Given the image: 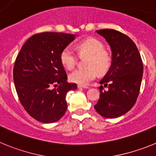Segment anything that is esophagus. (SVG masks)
<instances>
[{
  "label": "esophagus",
  "instance_id": "1",
  "mask_svg": "<svg viewBox=\"0 0 156 156\" xmlns=\"http://www.w3.org/2000/svg\"><path fill=\"white\" fill-rule=\"evenodd\" d=\"M78 88H88V87L87 86H83V85H78Z\"/></svg>",
  "mask_w": 156,
  "mask_h": 156
}]
</instances>
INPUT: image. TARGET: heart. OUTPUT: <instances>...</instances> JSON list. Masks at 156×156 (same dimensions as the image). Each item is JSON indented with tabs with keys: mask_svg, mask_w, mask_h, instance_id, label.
<instances>
[{
	"mask_svg": "<svg viewBox=\"0 0 156 156\" xmlns=\"http://www.w3.org/2000/svg\"><path fill=\"white\" fill-rule=\"evenodd\" d=\"M76 51L81 57L87 56L85 66L69 74L70 81L77 84L85 86L94 79L97 73L104 75L111 67L112 56L105 49V45L99 40L90 37L80 41L76 46ZM60 61L65 68L72 70L76 64V56L70 47L63 48L60 53Z\"/></svg>",
	"mask_w": 156,
	"mask_h": 156,
	"instance_id": "1",
	"label": "heart"
}]
</instances>
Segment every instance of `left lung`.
<instances>
[{
  "mask_svg": "<svg viewBox=\"0 0 156 156\" xmlns=\"http://www.w3.org/2000/svg\"><path fill=\"white\" fill-rule=\"evenodd\" d=\"M108 43L112 62L100 81V98L95 110L105 118L124 115L136 103L143 76V63L137 46L129 37L112 29L96 31Z\"/></svg>",
  "mask_w": 156,
  "mask_h": 156,
  "instance_id": "8db88e82",
  "label": "left lung"
}]
</instances>
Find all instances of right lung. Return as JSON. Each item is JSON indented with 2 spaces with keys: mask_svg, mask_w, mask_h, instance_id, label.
Wrapping results in <instances>:
<instances>
[{
  "mask_svg": "<svg viewBox=\"0 0 156 156\" xmlns=\"http://www.w3.org/2000/svg\"><path fill=\"white\" fill-rule=\"evenodd\" d=\"M75 35L44 32L32 36L16 57L13 80L18 97L30 116L45 123L66 113L67 92L77 85L67 82L60 53Z\"/></svg>",
  "mask_w": 156,
  "mask_h": 156,
  "instance_id": "1",
  "label": "right lung"
}]
</instances>
